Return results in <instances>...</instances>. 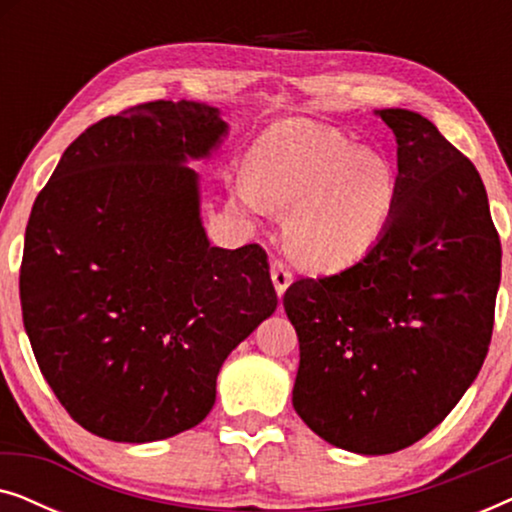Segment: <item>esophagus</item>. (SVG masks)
<instances>
[{
	"label": "esophagus",
	"mask_w": 512,
	"mask_h": 512,
	"mask_svg": "<svg viewBox=\"0 0 512 512\" xmlns=\"http://www.w3.org/2000/svg\"><path fill=\"white\" fill-rule=\"evenodd\" d=\"M270 275H272V284H275L277 296L282 298V296H284V291L289 289L291 282H293L291 270L286 268V263H282V261H275V263H272V268H270Z\"/></svg>",
	"instance_id": "esophagus-1"
}]
</instances>
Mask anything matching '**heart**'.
Here are the masks:
<instances>
[{
	"label": "heart",
	"mask_w": 512,
	"mask_h": 512,
	"mask_svg": "<svg viewBox=\"0 0 512 512\" xmlns=\"http://www.w3.org/2000/svg\"><path fill=\"white\" fill-rule=\"evenodd\" d=\"M396 172L382 153L331 125L291 118L265 130L230 186L256 216L286 214V247L312 270L352 265L380 242L396 207Z\"/></svg>",
	"instance_id": "heart-1"
}]
</instances>
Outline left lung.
Instances as JSON below:
<instances>
[{
	"instance_id": "obj_1",
	"label": "left lung",
	"mask_w": 512,
	"mask_h": 512,
	"mask_svg": "<svg viewBox=\"0 0 512 512\" xmlns=\"http://www.w3.org/2000/svg\"><path fill=\"white\" fill-rule=\"evenodd\" d=\"M396 137V207L380 242L284 293L298 333L293 408L326 443L391 454L422 440L485 361L501 242L478 170L410 109H377Z\"/></svg>"
}]
</instances>
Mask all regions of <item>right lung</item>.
<instances>
[{"label":"right lung","instance_id":"obj_1","mask_svg":"<svg viewBox=\"0 0 512 512\" xmlns=\"http://www.w3.org/2000/svg\"><path fill=\"white\" fill-rule=\"evenodd\" d=\"M228 137L205 102L104 118L62 153L34 200L20 265L23 324L76 424L116 443L193 429L228 354L277 310L258 244H209L200 177Z\"/></svg>","mask_w":512,"mask_h":512}]
</instances>
